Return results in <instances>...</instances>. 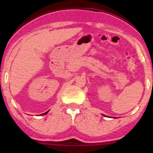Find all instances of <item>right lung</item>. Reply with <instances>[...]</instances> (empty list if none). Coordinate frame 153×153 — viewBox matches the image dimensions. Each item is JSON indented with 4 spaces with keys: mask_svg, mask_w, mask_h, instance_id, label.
<instances>
[{
    "mask_svg": "<svg viewBox=\"0 0 153 153\" xmlns=\"http://www.w3.org/2000/svg\"><path fill=\"white\" fill-rule=\"evenodd\" d=\"M48 111H47V112H46V113H45V114H42V115H45V114H47V113H48Z\"/></svg>",
    "mask_w": 153,
    "mask_h": 153,
    "instance_id": "right-lung-1",
    "label": "right lung"
}]
</instances>
